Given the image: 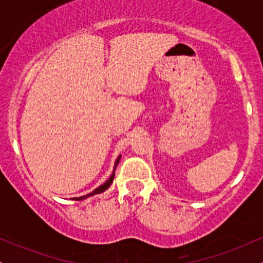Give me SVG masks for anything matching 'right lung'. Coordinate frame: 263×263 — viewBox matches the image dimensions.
<instances>
[{
  "label": "right lung",
  "instance_id": "obj_1",
  "mask_svg": "<svg viewBox=\"0 0 263 263\" xmlns=\"http://www.w3.org/2000/svg\"><path fill=\"white\" fill-rule=\"evenodd\" d=\"M120 159H121V155H120L119 157H117V159H116V161H115L112 173H111V176L107 178V180H105V182L102 183L101 185H99L98 188L93 189L91 193H89V194H86V195H81V197L70 198L71 200H78V201H79V200H84V199H87V198H90V197H93V195H96V194H101V193H104L105 190L108 189V186H110L111 184H112V182H114V178H115V171H116V167H117V164H119Z\"/></svg>",
  "mask_w": 263,
  "mask_h": 263
}]
</instances>
